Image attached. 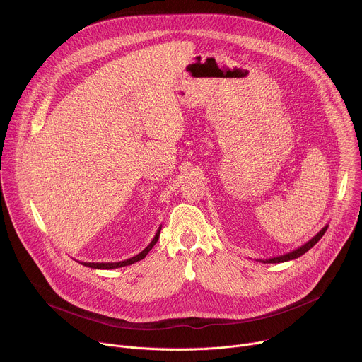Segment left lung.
Segmentation results:
<instances>
[{
    "label": "left lung",
    "mask_w": 362,
    "mask_h": 362,
    "mask_svg": "<svg viewBox=\"0 0 362 362\" xmlns=\"http://www.w3.org/2000/svg\"><path fill=\"white\" fill-rule=\"evenodd\" d=\"M327 229H328V225H325L311 240H308L306 243H303L302 246H299L298 249H295V250H292V252H289V253H285V255H281V256H275V257H269V259H261V262L262 264H281V262H286V261H292V259H296V257H299V256H302L305 252H308L309 249H311L322 236H324V233L327 232Z\"/></svg>",
    "instance_id": "1"
}]
</instances>
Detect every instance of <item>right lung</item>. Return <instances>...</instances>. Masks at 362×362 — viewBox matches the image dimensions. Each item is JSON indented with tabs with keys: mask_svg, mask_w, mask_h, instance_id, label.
Here are the masks:
<instances>
[{
	"mask_svg": "<svg viewBox=\"0 0 362 362\" xmlns=\"http://www.w3.org/2000/svg\"><path fill=\"white\" fill-rule=\"evenodd\" d=\"M160 229H162V226H159V229H158L156 235H154V238L151 239V242H150L140 253H137L136 256L129 257V259H126V261H120V262H81V265L88 267V268H93V269H116V268L133 265V264L141 261L143 257H146V255L150 252V249H151L154 245H156V242H158V239H159V236H160Z\"/></svg>",
	"mask_w": 362,
	"mask_h": 362,
	"instance_id": "1",
	"label": "right lung"
}]
</instances>
